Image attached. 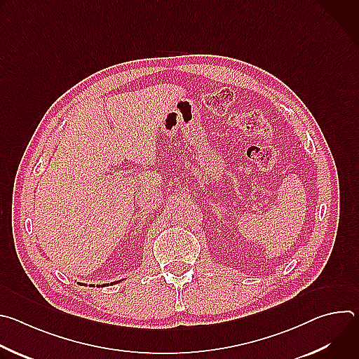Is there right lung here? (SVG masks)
Masks as SVG:
<instances>
[{
    "mask_svg": "<svg viewBox=\"0 0 359 359\" xmlns=\"http://www.w3.org/2000/svg\"><path fill=\"white\" fill-rule=\"evenodd\" d=\"M78 284H82V283H78ZM105 285V284H104ZM96 287H99V285H96Z\"/></svg>",
    "mask_w": 359,
    "mask_h": 359,
    "instance_id": "obj_1",
    "label": "right lung"
}]
</instances>
